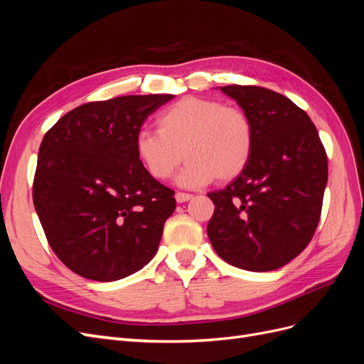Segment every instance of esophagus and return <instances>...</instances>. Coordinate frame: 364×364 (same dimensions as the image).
Masks as SVG:
<instances>
[{"label":"esophagus","instance_id":"1","mask_svg":"<svg viewBox=\"0 0 364 364\" xmlns=\"http://www.w3.org/2000/svg\"><path fill=\"white\" fill-rule=\"evenodd\" d=\"M174 197H176V202H178V203H185V202H188V200L193 199V196L186 194V193H176Z\"/></svg>","mask_w":364,"mask_h":364}]
</instances>
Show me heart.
<instances>
[{"instance_id":"1","label":"heart","mask_w":364,"mask_h":364,"mask_svg":"<svg viewBox=\"0 0 364 364\" xmlns=\"http://www.w3.org/2000/svg\"><path fill=\"white\" fill-rule=\"evenodd\" d=\"M158 130H141L136 156L158 181L173 176L188 158L178 182L186 188L235 179L247 167L253 150V126L237 106L211 98L185 97L158 115Z\"/></svg>"}]
</instances>
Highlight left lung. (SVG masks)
<instances>
[{"label":"left lung","instance_id":"obj_1","mask_svg":"<svg viewBox=\"0 0 364 364\" xmlns=\"http://www.w3.org/2000/svg\"><path fill=\"white\" fill-rule=\"evenodd\" d=\"M249 115L253 150L225 190L206 232L220 258L249 272L277 270L310 243L321 218L328 159L316 126L290 98L261 86H218Z\"/></svg>","mask_w":364,"mask_h":364}]
</instances>
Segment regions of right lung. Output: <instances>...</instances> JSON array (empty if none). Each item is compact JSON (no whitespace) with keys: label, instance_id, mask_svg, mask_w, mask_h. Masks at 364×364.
I'll return each mask as SVG.
<instances>
[{"label":"right lung","instance_id":"add662e5","mask_svg":"<svg viewBox=\"0 0 364 364\" xmlns=\"http://www.w3.org/2000/svg\"><path fill=\"white\" fill-rule=\"evenodd\" d=\"M171 94L86 103L43 136L33 203L59 259L83 278L123 279L158 250L173 191L142 167L135 139Z\"/></svg>","mask_w":364,"mask_h":364}]
</instances>
